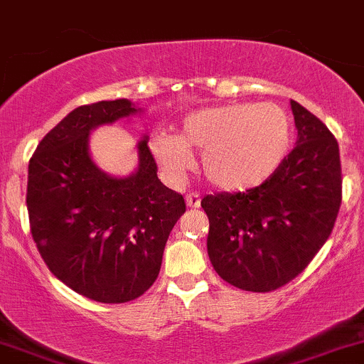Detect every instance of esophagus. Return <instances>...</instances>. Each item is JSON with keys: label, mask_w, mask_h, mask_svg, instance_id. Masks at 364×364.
<instances>
[{"label": "esophagus", "mask_w": 364, "mask_h": 364, "mask_svg": "<svg viewBox=\"0 0 364 364\" xmlns=\"http://www.w3.org/2000/svg\"><path fill=\"white\" fill-rule=\"evenodd\" d=\"M186 205H188V208H199L200 205V196L199 193H196V192H192V193H186Z\"/></svg>", "instance_id": "obj_1"}]
</instances>
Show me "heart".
<instances>
[{
	"label": "heart",
	"mask_w": 364,
	"mask_h": 364,
	"mask_svg": "<svg viewBox=\"0 0 364 364\" xmlns=\"http://www.w3.org/2000/svg\"><path fill=\"white\" fill-rule=\"evenodd\" d=\"M161 171L179 178L200 153V171L213 186L240 192L260 185L287 156L291 123L273 104H232L196 111L181 135L161 132L149 141Z\"/></svg>",
	"instance_id": "heart-1"
}]
</instances>
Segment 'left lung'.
Wrapping results in <instances>:
<instances>
[{"mask_svg": "<svg viewBox=\"0 0 364 364\" xmlns=\"http://www.w3.org/2000/svg\"><path fill=\"white\" fill-rule=\"evenodd\" d=\"M297 141L277 171L255 188L205 196L208 253L216 273L237 289L271 292L311 262L328 241L341 204L335 135L291 100Z\"/></svg>", "mask_w": 364, "mask_h": 364, "instance_id": "left-lung-1", "label": "left lung"}]
</instances>
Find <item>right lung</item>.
Returning <instances> with one entry per match:
<instances>
[{
	"instance_id": "obj_1",
	"label": "right lung",
	"mask_w": 364,
	"mask_h": 364,
	"mask_svg": "<svg viewBox=\"0 0 364 364\" xmlns=\"http://www.w3.org/2000/svg\"><path fill=\"white\" fill-rule=\"evenodd\" d=\"M139 111L127 98L80 105L29 160L33 241L58 280L98 303L137 299L155 284L168 234L186 211L183 196L156 176L146 137L128 178H111L91 160V130Z\"/></svg>"
}]
</instances>
